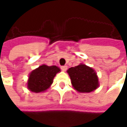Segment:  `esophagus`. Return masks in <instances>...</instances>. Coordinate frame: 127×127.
<instances>
[{"instance_id": "34e87169", "label": "esophagus", "mask_w": 127, "mask_h": 127, "mask_svg": "<svg viewBox=\"0 0 127 127\" xmlns=\"http://www.w3.org/2000/svg\"><path fill=\"white\" fill-rule=\"evenodd\" d=\"M61 70L63 71H66L67 70V68H68V66H63L61 67Z\"/></svg>"}]
</instances>
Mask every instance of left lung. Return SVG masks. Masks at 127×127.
I'll return each instance as SVG.
<instances>
[{
  "label": "left lung",
  "instance_id": "1",
  "mask_svg": "<svg viewBox=\"0 0 127 127\" xmlns=\"http://www.w3.org/2000/svg\"><path fill=\"white\" fill-rule=\"evenodd\" d=\"M71 84L79 93H90L99 86L98 77L95 70L83 64L68 68Z\"/></svg>",
  "mask_w": 127,
  "mask_h": 127
}]
</instances>
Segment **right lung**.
<instances>
[{
	"label": "right lung",
	"mask_w": 127,
	"mask_h": 127,
	"mask_svg": "<svg viewBox=\"0 0 127 127\" xmlns=\"http://www.w3.org/2000/svg\"><path fill=\"white\" fill-rule=\"evenodd\" d=\"M61 71L56 66H49L43 64L33 70L29 75L27 81L28 89L34 93L44 92L53 83V79L56 73Z\"/></svg>",
	"instance_id": "obj_1"
}]
</instances>
